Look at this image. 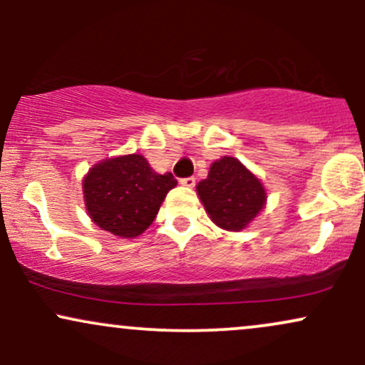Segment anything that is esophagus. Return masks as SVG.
<instances>
[{
    "label": "esophagus",
    "mask_w": 365,
    "mask_h": 365,
    "mask_svg": "<svg viewBox=\"0 0 365 365\" xmlns=\"http://www.w3.org/2000/svg\"><path fill=\"white\" fill-rule=\"evenodd\" d=\"M180 183H182L183 187H188V188H192L195 185V178L194 177H187V178H182L180 180Z\"/></svg>",
    "instance_id": "1"
}]
</instances>
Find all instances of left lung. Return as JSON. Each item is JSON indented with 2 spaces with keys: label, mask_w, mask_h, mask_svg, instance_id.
I'll return each mask as SVG.
<instances>
[{
  "label": "left lung",
  "mask_w": 365,
  "mask_h": 365,
  "mask_svg": "<svg viewBox=\"0 0 365 365\" xmlns=\"http://www.w3.org/2000/svg\"><path fill=\"white\" fill-rule=\"evenodd\" d=\"M197 195L212 223L228 232L244 230L266 204L261 180L230 156L212 163L207 178L197 183Z\"/></svg>",
  "instance_id": "1"
}]
</instances>
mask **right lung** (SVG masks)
<instances>
[{"label": "right lung", "mask_w": 365, "mask_h": 365, "mask_svg": "<svg viewBox=\"0 0 365 365\" xmlns=\"http://www.w3.org/2000/svg\"><path fill=\"white\" fill-rule=\"evenodd\" d=\"M175 185L173 175L156 173L140 154L104 159L82 180L91 220L121 238L144 233Z\"/></svg>", "instance_id": "add662e5"}]
</instances>
